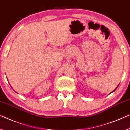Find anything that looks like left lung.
I'll return each mask as SVG.
<instances>
[{
    "label": "left lung",
    "mask_w": 130,
    "mask_h": 130,
    "mask_svg": "<svg viewBox=\"0 0 130 130\" xmlns=\"http://www.w3.org/2000/svg\"><path fill=\"white\" fill-rule=\"evenodd\" d=\"M119 85H118V86H117V87H116V89H115V90H113V92H111V93H113V92H115V90H116V89H117V88H118V86H119Z\"/></svg>",
    "instance_id": "left-lung-1"
}]
</instances>
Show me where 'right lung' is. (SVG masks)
I'll list each match as a JSON object with an SVG mask.
<instances>
[{
  "label": "right lung",
  "mask_w": 130,
  "mask_h": 130,
  "mask_svg": "<svg viewBox=\"0 0 130 130\" xmlns=\"http://www.w3.org/2000/svg\"><path fill=\"white\" fill-rule=\"evenodd\" d=\"M16 93H17V92H16Z\"/></svg>",
  "instance_id": "right-lung-1"
}]
</instances>
